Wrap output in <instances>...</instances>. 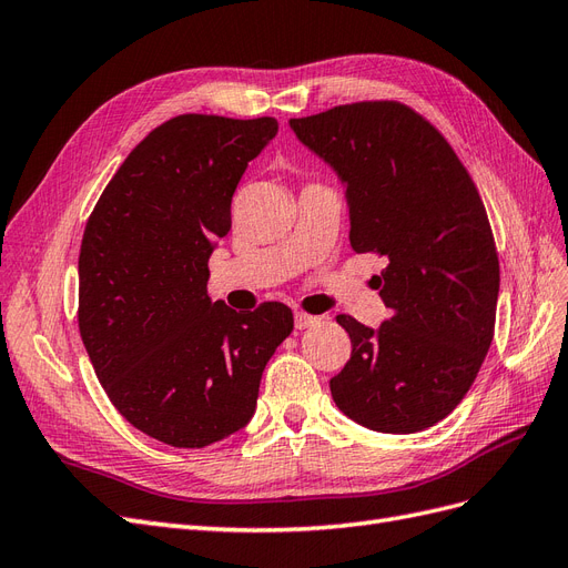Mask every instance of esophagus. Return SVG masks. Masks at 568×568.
<instances>
[{"label": "esophagus", "mask_w": 568, "mask_h": 568, "mask_svg": "<svg viewBox=\"0 0 568 568\" xmlns=\"http://www.w3.org/2000/svg\"><path fill=\"white\" fill-rule=\"evenodd\" d=\"M317 322H320V317L307 315V313H303V311H296V315H294V324H296L298 332L307 329V326H315Z\"/></svg>", "instance_id": "34e87169"}]
</instances>
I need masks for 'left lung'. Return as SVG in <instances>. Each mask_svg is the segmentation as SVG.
Returning <instances> with one entry per match:
<instances>
[{
	"mask_svg": "<svg viewBox=\"0 0 568 568\" xmlns=\"http://www.w3.org/2000/svg\"><path fill=\"white\" fill-rule=\"evenodd\" d=\"M288 125L346 186L353 251L386 257L372 284L390 320L336 317L353 351L332 398L372 432H424L467 395L493 341L500 263L484 201L445 136L400 101Z\"/></svg>",
	"mask_w": 568,
	"mask_h": 568,
	"instance_id": "left-lung-1",
	"label": "left lung"
}]
</instances>
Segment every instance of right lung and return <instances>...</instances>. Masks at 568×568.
<instances>
[{
  "instance_id": "add662e5",
  "label": "right lung",
  "mask_w": 568,
  "mask_h": 568,
  "mask_svg": "<svg viewBox=\"0 0 568 568\" xmlns=\"http://www.w3.org/2000/svg\"><path fill=\"white\" fill-rule=\"evenodd\" d=\"M277 130L274 118H170L130 151L84 227L78 324L97 379L134 428L173 448L244 428L294 332L284 303L242 315L205 291L234 189Z\"/></svg>"
}]
</instances>
